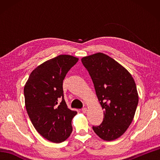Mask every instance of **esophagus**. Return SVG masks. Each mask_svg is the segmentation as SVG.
Returning a JSON list of instances; mask_svg holds the SVG:
<instances>
[{
	"label": "esophagus",
	"instance_id": "obj_1",
	"mask_svg": "<svg viewBox=\"0 0 160 160\" xmlns=\"http://www.w3.org/2000/svg\"><path fill=\"white\" fill-rule=\"evenodd\" d=\"M82 112L83 113H86L87 112V108H83V109H82Z\"/></svg>",
	"mask_w": 160,
	"mask_h": 160
}]
</instances>
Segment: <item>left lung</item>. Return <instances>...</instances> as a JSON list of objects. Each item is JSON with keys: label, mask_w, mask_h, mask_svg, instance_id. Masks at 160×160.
<instances>
[{"label": "left lung", "mask_w": 160, "mask_h": 160, "mask_svg": "<svg viewBox=\"0 0 160 160\" xmlns=\"http://www.w3.org/2000/svg\"><path fill=\"white\" fill-rule=\"evenodd\" d=\"M81 61L104 109L102 123L92 129L100 138L112 141L126 131L134 118L138 104L135 80L125 68L103 53L85 56Z\"/></svg>", "instance_id": "left-lung-1"}]
</instances>
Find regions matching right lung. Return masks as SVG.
I'll return each mask as SVG.
<instances>
[{"instance_id": "add662e5", "label": "right lung", "mask_w": 160, "mask_h": 160, "mask_svg": "<svg viewBox=\"0 0 160 160\" xmlns=\"http://www.w3.org/2000/svg\"><path fill=\"white\" fill-rule=\"evenodd\" d=\"M78 58L59 55L34 68L24 88L25 107L35 129L49 141L60 143L72 132V119L77 114L63 98V81Z\"/></svg>"}]
</instances>
